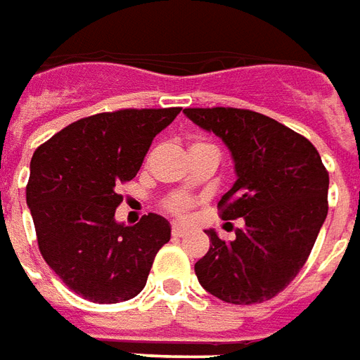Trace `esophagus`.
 Wrapping results in <instances>:
<instances>
[{"label": "esophagus", "mask_w": 360, "mask_h": 360, "mask_svg": "<svg viewBox=\"0 0 360 360\" xmlns=\"http://www.w3.org/2000/svg\"><path fill=\"white\" fill-rule=\"evenodd\" d=\"M184 234H186L184 226H180V225L172 226V236H176V238H180V236H184Z\"/></svg>", "instance_id": "1"}]
</instances>
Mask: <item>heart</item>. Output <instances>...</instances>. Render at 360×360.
<instances>
[{
  "instance_id": "obj_1",
  "label": "heart",
  "mask_w": 360,
  "mask_h": 360,
  "mask_svg": "<svg viewBox=\"0 0 360 360\" xmlns=\"http://www.w3.org/2000/svg\"><path fill=\"white\" fill-rule=\"evenodd\" d=\"M193 145H205V143H193ZM168 209H170V211H174L176 215H186V213H188V209H190V201L186 200V198H174V200L168 203Z\"/></svg>"
}]
</instances>
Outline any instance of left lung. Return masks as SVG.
Returning a JSON list of instances; mask_svg holds the SVG:
<instances>
[{
	"mask_svg": "<svg viewBox=\"0 0 360 360\" xmlns=\"http://www.w3.org/2000/svg\"><path fill=\"white\" fill-rule=\"evenodd\" d=\"M215 134L234 162L236 182L221 198V217H242L234 240L207 229V254L195 262L203 289L233 304H254L289 285L310 256L328 215L330 176L316 147L274 118L240 108H186Z\"/></svg>",
	"mask_w": 360,
	"mask_h": 360,
	"instance_id": "1",
	"label": "left lung"
}]
</instances>
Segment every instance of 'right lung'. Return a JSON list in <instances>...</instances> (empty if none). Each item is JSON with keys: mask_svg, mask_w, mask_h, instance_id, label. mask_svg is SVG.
I'll list each match as a JSON object with an SVG mask.
<instances>
[{"mask_svg": "<svg viewBox=\"0 0 360 360\" xmlns=\"http://www.w3.org/2000/svg\"><path fill=\"white\" fill-rule=\"evenodd\" d=\"M180 108H145L77 120L40 145L30 160L27 205L38 248L73 292L114 304L143 290L153 259L170 240V223L157 213L137 225L116 221V186L141 168L155 135Z\"/></svg>", "mask_w": 360, "mask_h": 360, "instance_id": "obj_1", "label": "right lung"}]
</instances>
